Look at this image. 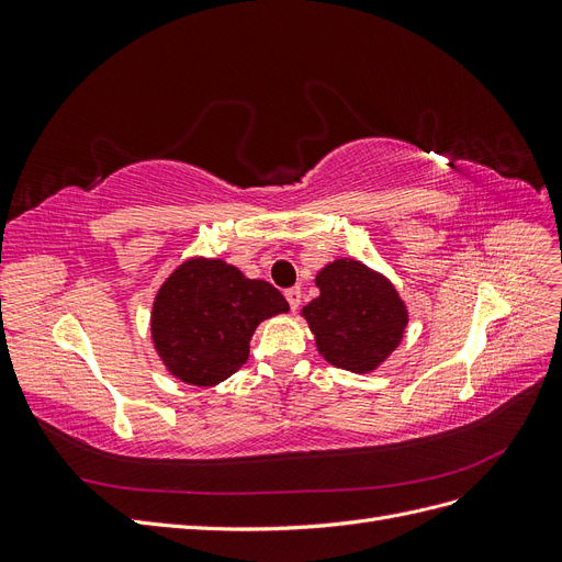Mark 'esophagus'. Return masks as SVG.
<instances>
[{
  "instance_id": "obj_1",
  "label": "esophagus",
  "mask_w": 562,
  "mask_h": 562,
  "mask_svg": "<svg viewBox=\"0 0 562 562\" xmlns=\"http://www.w3.org/2000/svg\"><path fill=\"white\" fill-rule=\"evenodd\" d=\"M285 300H288V304H291V310L295 312L300 307V302H302V291H300V288H288Z\"/></svg>"
}]
</instances>
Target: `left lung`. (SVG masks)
Instances as JSON below:
<instances>
[{"label": "left lung", "mask_w": 562, "mask_h": 562, "mask_svg": "<svg viewBox=\"0 0 562 562\" xmlns=\"http://www.w3.org/2000/svg\"><path fill=\"white\" fill-rule=\"evenodd\" d=\"M321 295L302 310L323 359L351 372L375 370L398 347L407 310L378 271L335 260L316 274Z\"/></svg>", "instance_id": "8db88e82"}]
</instances>
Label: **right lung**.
Masks as SVG:
<instances>
[{
    "label": "right lung",
    "mask_w": 562,
    "mask_h": 562,
    "mask_svg": "<svg viewBox=\"0 0 562 562\" xmlns=\"http://www.w3.org/2000/svg\"><path fill=\"white\" fill-rule=\"evenodd\" d=\"M288 310L271 283L246 279L223 260L194 258L159 288L151 307V339L171 375L194 386H213L248 361L258 323Z\"/></svg>",
    "instance_id": "add662e5"
}]
</instances>
